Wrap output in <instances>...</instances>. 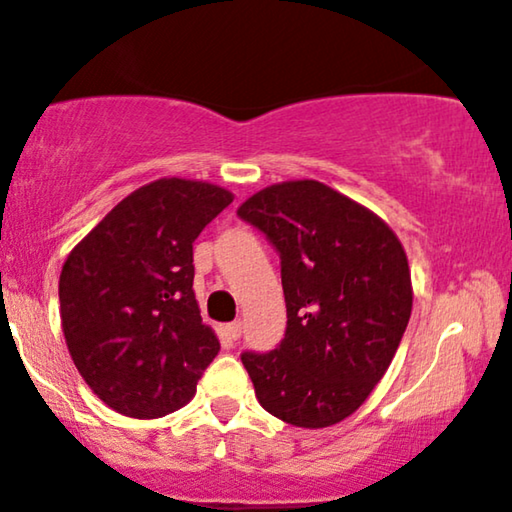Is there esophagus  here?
<instances>
[{"mask_svg":"<svg viewBox=\"0 0 512 512\" xmlns=\"http://www.w3.org/2000/svg\"><path fill=\"white\" fill-rule=\"evenodd\" d=\"M240 334H243V324H240V322L226 324V336H229L231 341H238Z\"/></svg>","mask_w":512,"mask_h":512,"instance_id":"34e87169","label":"esophagus"}]
</instances>
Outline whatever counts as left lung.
I'll list each match as a JSON object with an SVG mask.
<instances>
[{"mask_svg": "<svg viewBox=\"0 0 512 512\" xmlns=\"http://www.w3.org/2000/svg\"><path fill=\"white\" fill-rule=\"evenodd\" d=\"M281 257L286 334L245 350L255 396L279 420L322 429L365 403L412 310L408 257L389 226L319 181L269 186L238 207Z\"/></svg>", "mask_w": 512, "mask_h": 512, "instance_id": "obj_1", "label": "left lung"}]
</instances>
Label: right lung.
I'll use <instances>...</instances> for the list:
<instances>
[{
	"label": "right lung",
	"mask_w": 512,
	"mask_h": 512,
	"mask_svg": "<svg viewBox=\"0 0 512 512\" xmlns=\"http://www.w3.org/2000/svg\"><path fill=\"white\" fill-rule=\"evenodd\" d=\"M229 190L159 178L116 205L66 257L61 329L85 384L126 417L188 403L219 353L193 293V243Z\"/></svg>",
	"instance_id": "1"
}]
</instances>
